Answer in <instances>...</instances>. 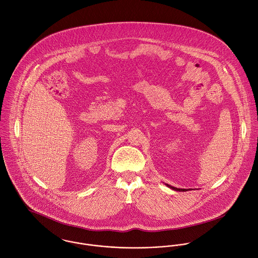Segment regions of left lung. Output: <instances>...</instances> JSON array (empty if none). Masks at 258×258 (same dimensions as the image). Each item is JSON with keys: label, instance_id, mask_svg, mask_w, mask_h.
Here are the masks:
<instances>
[{"label": "left lung", "instance_id": "1", "mask_svg": "<svg viewBox=\"0 0 258 258\" xmlns=\"http://www.w3.org/2000/svg\"><path fill=\"white\" fill-rule=\"evenodd\" d=\"M170 189H172V190H175V191H179V192H186V191H188L187 189H180V188H176V187H173V186H170V185H168V184H166Z\"/></svg>", "mask_w": 258, "mask_h": 258}]
</instances>
